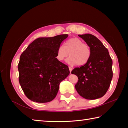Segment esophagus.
<instances>
[{
  "mask_svg": "<svg viewBox=\"0 0 128 128\" xmlns=\"http://www.w3.org/2000/svg\"><path fill=\"white\" fill-rule=\"evenodd\" d=\"M69 71H70V73H71V72H72V67H70V66H69Z\"/></svg>",
  "mask_w": 128,
  "mask_h": 128,
  "instance_id": "esophagus-1",
  "label": "esophagus"
}]
</instances>
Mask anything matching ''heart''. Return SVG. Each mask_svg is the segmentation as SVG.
Here are the masks:
<instances>
[{"label": "heart", "mask_w": 128, "mask_h": 128, "mask_svg": "<svg viewBox=\"0 0 128 128\" xmlns=\"http://www.w3.org/2000/svg\"><path fill=\"white\" fill-rule=\"evenodd\" d=\"M70 56L66 60L69 65L77 64L82 66L88 62L92 55L90 46L87 43H83L78 38H72L66 40L64 46H60L56 51V58L58 61H64L65 59Z\"/></svg>", "instance_id": "obj_1"}]
</instances>
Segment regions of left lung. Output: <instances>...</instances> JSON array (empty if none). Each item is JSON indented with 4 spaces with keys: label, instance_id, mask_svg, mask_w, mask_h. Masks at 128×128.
<instances>
[{
    "label": "left lung",
    "instance_id": "1",
    "mask_svg": "<svg viewBox=\"0 0 128 128\" xmlns=\"http://www.w3.org/2000/svg\"><path fill=\"white\" fill-rule=\"evenodd\" d=\"M78 36L90 46L92 55L87 63L71 72L78 78L75 88L85 99L100 98L105 95L111 84L112 60L108 50L96 36L90 34Z\"/></svg>",
    "mask_w": 128,
    "mask_h": 128
}]
</instances>
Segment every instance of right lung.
<instances>
[{
  "mask_svg": "<svg viewBox=\"0 0 128 128\" xmlns=\"http://www.w3.org/2000/svg\"><path fill=\"white\" fill-rule=\"evenodd\" d=\"M68 36L39 38L21 55L19 82L30 100L37 103L52 101L58 94L60 82L68 76V66L56 58L58 47Z\"/></svg>",
  "mask_w": 128,
  "mask_h": 128,
  "instance_id": "obj_1",
  "label": "right lung"
}]
</instances>
